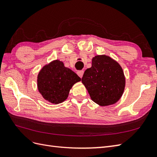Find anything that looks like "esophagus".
<instances>
[{"instance_id":"34e87169","label":"esophagus","mask_w":157,"mask_h":157,"mask_svg":"<svg viewBox=\"0 0 157 157\" xmlns=\"http://www.w3.org/2000/svg\"><path fill=\"white\" fill-rule=\"evenodd\" d=\"M83 73H84V71L83 70H78V71L77 72V74L79 75V76L82 78L83 75Z\"/></svg>"}]
</instances>
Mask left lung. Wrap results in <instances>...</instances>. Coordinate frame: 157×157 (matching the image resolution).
<instances>
[{
  "label": "left lung",
  "mask_w": 157,
  "mask_h": 157,
  "mask_svg": "<svg viewBox=\"0 0 157 157\" xmlns=\"http://www.w3.org/2000/svg\"><path fill=\"white\" fill-rule=\"evenodd\" d=\"M82 82L90 98L101 106L116 103L125 87L124 72L119 64L106 55L92 59V67L85 70Z\"/></svg>",
  "instance_id": "8db88e82"
}]
</instances>
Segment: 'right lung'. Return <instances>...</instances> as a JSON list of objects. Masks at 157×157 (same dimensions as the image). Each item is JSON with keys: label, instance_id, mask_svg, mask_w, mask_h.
Masks as SVG:
<instances>
[{"label": "right lung", "instance_id": "right-lung-1", "mask_svg": "<svg viewBox=\"0 0 157 157\" xmlns=\"http://www.w3.org/2000/svg\"><path fill=\"white\" fill-rule=\"evenodd\" d=\"M79 81L81 78L76 74L65 67L63 62L55 60L40 70L37 85L44 99L57 104L67 98L70 89Z\"/></svg>", "mask_w": 157, "mask_h": 157}]
</instances>
